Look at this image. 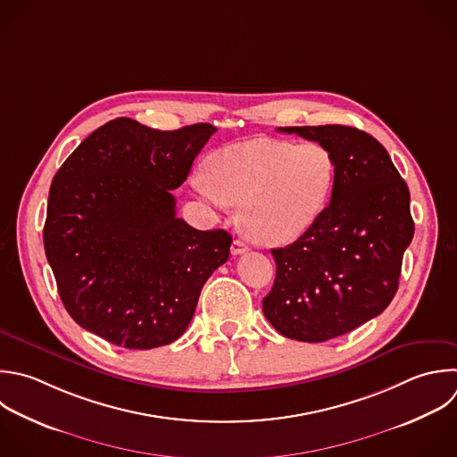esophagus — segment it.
Listing matches in <instances>:
<instances>
[{"mask_svg":"<svg viewBox=\"0 0 457 457\" xmlns=\"http://www.w3.org/2000/svg\"><path fill=\"white\" fill-rule=\"evenodd\" d=\"M232 255H241V253H245V252H248V246L243 243V241H239V239H236L234 243H232Z\"/></svg>","mask_w":457,"mask_h":457,"instance_id":"obj_1","label":"esophagus"}]
</instances>
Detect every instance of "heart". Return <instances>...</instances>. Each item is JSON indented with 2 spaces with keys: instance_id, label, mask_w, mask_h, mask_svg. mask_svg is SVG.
Returning <instances> with one entry per match:
<instances>
[{
  "instance_id": "obj_1",
  "label": "heart",
  "mask_w": 457,
  "mask_h": 457,
  "mask_svg": "<svg viewBox=\"0 0 457 457\" xmlns=\"http://www.w3.org/2000/svg\"><path fill=\"white\" fill-rule=\"evenodd\" d=\"M336 161L320 143L250 139L211 155L191 186L216 207L239 205V227L255 243L278 246L302 237L327 209Z\"/></svg>"
}]
</instances>
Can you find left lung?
I'll use <instances>...</instances> for the list:
<instances>
[{
	"instance_id": "left-lung-1",
	"label": "left lung",
	"mask_w": 457,
	"mask_h": 457,
	"mask_svg": "<svg viewBox=\"0 0 457 457\" xmlns=\"http://www.w3.org/2000/svg\"><path fill=\"white\" fill-rule=\"evenodd\" d=\"M328 148L332 198L309 232L273 248L277 275L262 298L266 320L286 337L321 343L378 316L398 289L414 223L409 189L386 148L353 127H284Z\"/></svg>"
}]
</instances>
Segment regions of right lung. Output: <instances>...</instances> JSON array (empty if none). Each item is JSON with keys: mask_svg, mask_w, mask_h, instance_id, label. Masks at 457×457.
Listing matches in <instances>:
<instances>
[{"mask_svg": "<svg viewBox=\"0 0 457 457\" xmlns=\"http://www.w3.org/2000/svg\"><path fill=\"white\" fill-rule=\"evenodd\" d=\"M214 132L209 123L162 132L118 118L61 166L43 237L61 300L80 327L134 350L186 332L232 237L177 218L171 191Z\"/></svg>", "mask_w": 457, "mask_h": 457, "instance_id": "add662e5", "label": "right lung"}]
</instances>
